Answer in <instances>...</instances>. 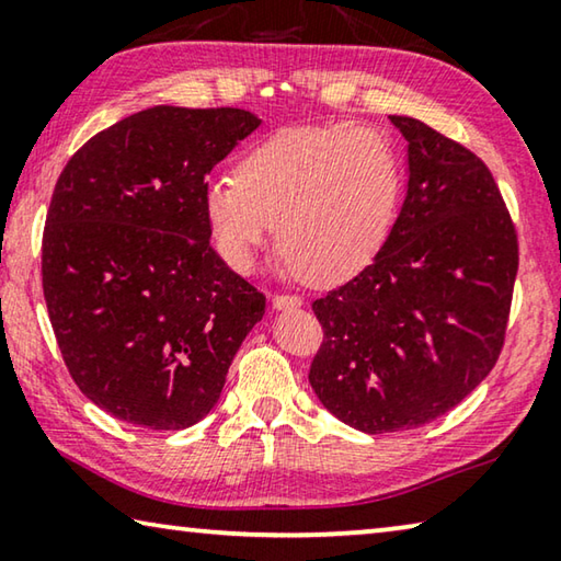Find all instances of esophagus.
Here are the masks:
<instances>
[{
	"label": "esophagus",
	"instance_id": "obj_1",
	"mask_svg": "<svg viewBox=\"0 0 561 561\" xmlns=\"http://www.w3.org/2000/svg\"><path fill=\"white\" fill-rule=\"evenodd\" d=\"M272 307L279 309V311L299 309V307H301V297H297V294H274V297H272Z\"/></svg>",
	"mask_w": 561,
	"mask_h": 561
}]
</instances>
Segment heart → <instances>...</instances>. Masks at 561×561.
<instances>
[{
    "mask_svg": "<svg viewBox=\"0 0 561 561\" xmlns=\"http://www.w3.org/2000/svg\"><path fill=\"white\" fill-rule=\"evenodd\" d=\"M401 170L381 130L364 123L287 128L247 150L234 180L205 187L217 250L250 272L277 227L279 252L304 282L356 277L391 230Z\"/></svg>",
    "mask_w": 561,
    "mask_h": 561,
    "instance_id": "b5f03b06",
    "label": "heart"
}]
</instances>
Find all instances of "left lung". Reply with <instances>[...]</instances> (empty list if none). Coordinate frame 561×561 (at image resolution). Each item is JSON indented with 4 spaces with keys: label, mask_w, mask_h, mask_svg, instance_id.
<instances>
[{
    "label": "left lung",
    "mask_w": 561,
    "mask_h": 561,
    "mask_svg": "<svg viewBox=\"0 0 561 561\" xmlns=\"http://www.w3.org/2000/svg\"><path fill=\"white\" fill-rule=\"evenodd\" d=\"M408 140V190L374 262L311 304L324 341L309 383L329 413L396 433L448 413L505 344L517 232L482 160L423 121Z\"/></svg>",
    "instance_id": "left-lung-1"
}]
</instances>
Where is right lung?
<instances>
[{
  "label": "right lung",
  "instance_id": "right-lung-1",
  "mask_svg": "<svg viewBox=\"0 0 561 561\" xmlns=\"http://www.w3.org/2000/svg\"><path fill=\"white\" fill-rule=\"evenodd\" d=\"M242 108L153 106L56 180L42 284L76 386L118 421L180 431L213 411L264 294L210 247L205 178L260 126Z\"/></svg>",
  "mask_w": 561,
  "mask_h": 561
}]
</instances>
